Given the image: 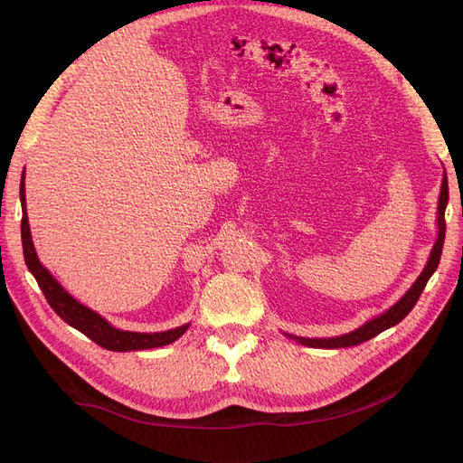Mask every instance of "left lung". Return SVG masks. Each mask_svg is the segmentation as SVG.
I'll return each instance as SVG.
<instances>
[{"label": "left lung", "instance_id": "obj_1", "mask_svg": "<svg viewBox=\"0 0 463 463\" xmlns=\"http://www.w3.org/2000/svg\"><path fill=\"white\" fill-rule=\"evenodd\" d=\"M446 203H448V181H446V174L442 179V189H440V201H439V240L434 243L432 250H430V259L425 266V270L421 272V276L417 278V282L411 286V289L405 293V296L388 309L384 315L376 317L373 320H369L367 325H363L361 328L338 335V338H325V340H318V338H296L299 344L303 345H311V347H349V345H357L361 342H367L374 335H378L381 332H384L390 326H396L398 322H402L405 317L410 315V311L415 307L419 296H421L429 278L432 276V272L437 270V266L440 262V255H442V245H444V235H446V222H444V210H446Z\"/></svg>", "mask_w": 463, "mask_h": 463}]
</instances>
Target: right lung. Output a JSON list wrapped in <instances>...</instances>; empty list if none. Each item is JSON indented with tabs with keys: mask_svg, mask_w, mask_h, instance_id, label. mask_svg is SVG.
Returning <instances> with one entry per match:
<instances>
[{
	"mask_svg": "<svg viewBox=\"0 0 463 463\" xmlns=\"http://www.w3.org/2000/svg\"><path fill=\"white\" fill-rule=\"evenodd\" d=\"M21 203H23V220H21V237H23V250H24V260L33 276L36 278V282L44 293L46 301L50 303L52 309L58 313L69 326L77 328L90 338L94 344L102 345L104 349H109V352H131V349H152V347H160L175 342L179 335H184V332L189 328V325L179 326L167 332H154V334H138V332H125L118 330L111 325H108V320H104L100 315H96L90 311L89 307L80 305L75 301L69 293L55 282L53 276L40 264L36 253H34V245H33V237H31V228H29V218H26V208H24V181L21 184Z\"/></svg>",
	"mask_w": 463,
	"mask_h": 463,
	"instance_id": "add662e5",
	"label": "right lung"
}]
</instances>
